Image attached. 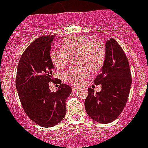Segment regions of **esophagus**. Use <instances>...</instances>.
<instances>
[{"instance_id":"34e87169","label":"esophagus","mask_w":148,"mask_h":148,"mask_svg":"<svg viewBox=\"0 0 148 148\" xmlns=\"http://www.w3.org/2000/svg\"><path fill=\"white\" fill-rule=\"evenodd\" d=\"M71 88H72V90H73V91H75V90L77 89V87L73 85V86H71Z\"/></svg>"}]
</instances>
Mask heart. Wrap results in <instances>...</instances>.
Listing matches in <instances>:
<instances>
[{"mask_svg":"<svg viewBox=\"0 0 148 148\" xmlns=\"http://www.w3.org/2000/svg\"><path fill=\"white\" fill-rule=\"evenodd\" d=\"M63 49H53L50 53L51 63L58 70L68 64L70 56L76 54L75 61L78 67H70L62 74L66 82L80 84L91 71H98L105 60L104 45L97 40L84 35H73L64 38L60 42Z\"/></svg>","mask_w":148,"mask_h":148,"instance_id":"b5f03b06","label":"heart"}]
</instances>
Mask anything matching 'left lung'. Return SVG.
<instances>
[{
    "mask_svg": "<svg viewBox=\"0 0 148 148\" xmlns=\"http://www.w3.org/2000/svg\"><path fill=\"white\" fill-rule=\"evenodd\" d=\"M106 58L102 71L95 79L101 90L94 94L88 88L85 110L91 119L102 124L114 121L126 105L131 89V73L128 60L120 45L111 38L106 42Z\"/></svg>",
    "mask_w": 148,
    "mask_h": 148,
    "instance_id": "left-lung-1",
    "label": "left lung"
}]
</instances>
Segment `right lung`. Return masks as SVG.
I'll use <instances>...</instances> for the list:
<instances>
[{
  "mask_svg": "<svg viewBox=\"0 0 148 148\" xmlns=\"http://www.w3.org/2000/svg\"><path fill=\"white\" fill-rule=\"evenodd\" d=\"M53 35L40 37L31 43L22 53L17 65L16 88L21 106L29 118L43 127L55 126L67 111L65 101L71 88L61 84L51 92L53 65L50 51Z\"/></svg>",
  "mask_w": 148,
  "mask_h": 148,
  "instance_id": "add662e5",
  "label": "right lung"
}]
</instances>
